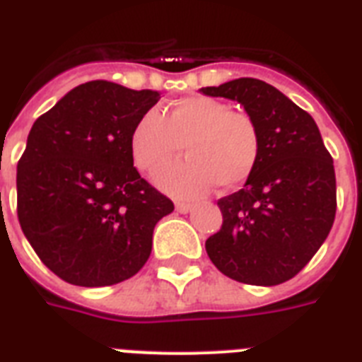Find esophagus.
<instances>
[{
  "mask_svg": "<svg viewBox=\"0 0 362 362\" xmlns=\"http://www.w3.org/2000/svg\"><path fill=\"white\" fill-rule=\"evenodd\" d=\"M176 210H178L180 214H187V212H192L193 210V204L184 203V201H178V203H176Z\"/></svg>",
  "mask_w": 362,
  "mask_h": 362,
  "instance_id": "34e87169",
  "label": "esophagus"
}]
</instances>
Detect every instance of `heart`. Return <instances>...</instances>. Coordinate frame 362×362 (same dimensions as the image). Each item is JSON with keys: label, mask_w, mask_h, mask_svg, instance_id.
<instances>
[{"label": "heart", "mask_w": 362, "mask_h": 362, "mask_svg": "<svg viewBox=\"0 0 362 362\" xmlns=\"http://www.w3.org/2000/svg\"><path fill=\"white\" fill-rule=\"evenodd\" d=\"M189 158L167 165L156 182L180 197H195L218 184L237 189L252 176L261 153V135L252 116L209 95L178 99L161 115L148 110L131 131L139 169L156 170L182 152Z\"/></svg>", "instance_id": "b5f03b06"}]
</instances>
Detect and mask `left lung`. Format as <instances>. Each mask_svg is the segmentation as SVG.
<instances>
[{"label": "left lung", "mask_w": 362, "mask_h": 362, "mask_svg": "<svg viewBox=\"0 0 362 362\" xmlns=\"http://www.w3.org/2000/svg\"><path fill=\"white\" fill-rule=\"evenodd\" d=\"M238 101L261 135L252 176L218 201L223 223L204 247L216 269L250 286L291 280L325 242L337 214V176L314 118L257 78L201 88Z\"/></svg>", "instance_id": "8db88e82"}]
</instances>
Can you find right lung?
<instances>
[{
    "instance_id": "obj_1",
    "label": "right lung",
    "mask_w": 362,
    "mask_h": 362,
    "mask_svg": "<svg viewBox=\"0 0 362 362\" xmlns=\"http://www.w3.org/2000/svg\"><path fill=\"white\" fill-rule=\"evenodd\" d=\"M159 101L109 81L73 88L39 116L16 169V212L42 263L73 286H115L152 252L175 204L133 167L131 131Z\"/></svg>"
}]
</instances>
